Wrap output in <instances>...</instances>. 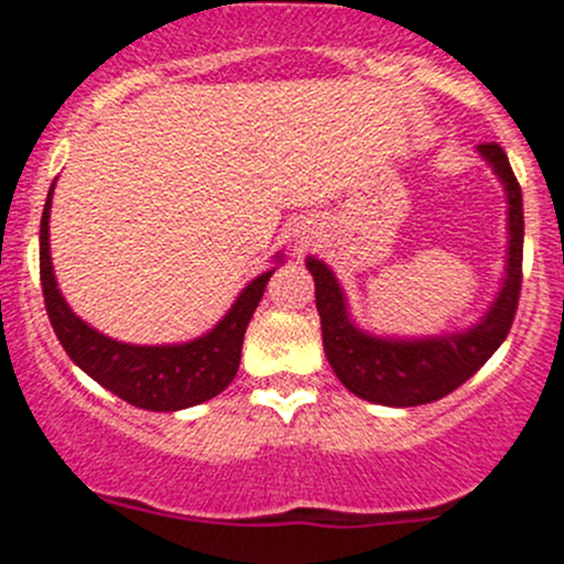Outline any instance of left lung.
Here are the masks:
<instances>
[{"label":"left lung","mask_w":564,"mask_h":564,"mask_svg":"<svg viewBox=\"0 0 564 564\" xmlns=\"http://www.w3.org/2000/svg\"><path fill=\"white\" fill-rule=\"evenodd\" d=\"M479 154L492 165L507 191L509 251L501 293L485 318L470 329L423 340L366 335L348 318L346 296L335 273L321 260L307 257V268L315 279V307L321 315L326 359L337 379L359 399L384 406L432 404L468 382L512 329L523 282V196L507 152L498 143H481Z\"/></svg>","instance_id":"1"}]
</instances>
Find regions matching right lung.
<instances>
[{"label": "right lung", "instance_id": "right-lung-1", "mask_svg": "<svg viewBox=\"0 0 564 564\" xmlns=\"http://www.w3.org/2000/svg\"><path fill=\"white\" fill-rule=\"evenodd\" d=\"M52 191L55 185L50 187L44 216H41V288H44L52 329L68 357L101 388L141 410L176 412L221 393L238 373L246 326L265 293L273 268L251 279L232 310L218 321L216 329L196 340L180 343V346H130V343L112 340L77 318L63 293L57 291L50 257Z\"/></svg>", "mask_w": 564, "mask_h": 564}]
</instances>
